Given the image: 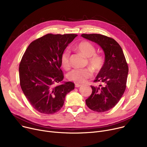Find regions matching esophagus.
Listing matches in <instances>:
<instances>
[{"instance_id":"esophagus-1","label":"esophagus","mask_w":147,"mask_h":147,"mask_svg":"<svg viewBox=\"0 0 147 147\" xmlns=\"http://www.w3.org/2000/svg\"><path fill=\"white\" fill-rule=\"evenodd\" d=\"M82 86V85H80V84H75V87H76V88H79V87H80V86Z\"/></svg>"}]
</instances>
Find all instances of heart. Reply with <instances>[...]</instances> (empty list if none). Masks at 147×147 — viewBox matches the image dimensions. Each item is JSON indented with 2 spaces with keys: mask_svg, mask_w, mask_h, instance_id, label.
Masks as SVG:
<instances>
[{
  "mask_svg": "<svg viewBox=\"0 0 147 147\" xmlns=\"http://www.w3.org/2000/svg\"><path fill=\"white\" fill-rule=\"evenodd\" d=\"M76 50L88 59V62L93 70L99 71L103 66L104 59L100 56L96 55V49L94 45L88 42H82L79 44ZM61 62L62 66L67 69L69 66V52L64 51L61 56ZM92 72L88 69H74L67 74V78L69 81L75 83H83L91 77Z\"/></svg>",
  "mask_w": 147,
  "mask_h": 147,
  "instance_id": "heart-1",
  "label": "heart"
}]
</instances>
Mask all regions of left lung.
<instances>
[{"instance_id":"8db88e82","label":"left lung","mask_w":147,"mask_h":147,"mask_svg":"<svg viewBox=\"0 0 147 147\" xmlns=\"http://www.w3.org/2000/svg\"><path fill=\"white\" fill-rule=\"evenodd\" d=\"M102 48L105 62L94 82L102 85L91 86L92 92L86 99L89 108L98 112L107 111L119 102L126 88L128 67L120 45L114 39L100 34H82Z\"/></svg>"}]
</instances>
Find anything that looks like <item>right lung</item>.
Listing matches in <instances>:
<instances>
[{"label": "right lung", "mask_w": 147, "mask_h": 147, "mask_svg": "<svg viewBox=\"0 0 147 147\" xmlns=\"http://www.w3.org/2000/svg\"><path fill=\"white\" fill-rule=\"evenodd\" d=\"M75 34L45 35L30 43L19 65L20 84L31 105L38 112L52 114L63 107L74 83L62 81L61 56Z\"/></svg>", "instance_id": "right-lung-1"}]
</instances>
